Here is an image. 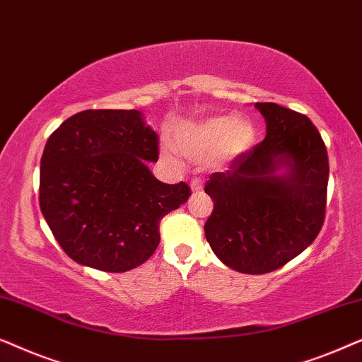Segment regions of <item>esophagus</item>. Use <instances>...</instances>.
Instances as JSON below:
<instances>
[{"label":"esophagus","instance_id":"obj_1","mask_svg":"<svg viewBox=\"0 0 362 362\" xmlns=\"http://www.w3.org/2000/svg\"><path fill=\"white\" fill-rule=\"evenodd\" d=\"M202 185H204V180H202V177H192L191 181L192 192H199L202 189Z\"/></svg>","mask_w":362,"mask_h":362}]
</instances>
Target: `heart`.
<instances>
[{
	"mask_svg": "<svg viewBox=\"0 0 362 362\" xmlns=\"http://www.w3.org/2000/svg\"><path fill=\"white\" fill-rule=\"evenodd\" d=\"M255 140V130L245 118L212 117L187 125L177 132L176 141L185 155L204 160L214 153L217 160H230L249 150Z\"/></svg>",
	"mask_w": 362,
	"mask_h": 362,
	"instance_id": "b5f03b06",
	"label": "heart"
}]
</instances>
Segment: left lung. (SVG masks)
<instances>
[{
	"instance_id": "8db88e82",
	"label": "left lung",
	"mask_w": 362,
	"mask_h": 362,
	"mask_svg": "<svg viewBox=\"0 0 362 362\" xmlns=\"http://www.w3.org/2000/svg\"><path fill=\"white\" fill-rule=\"evenodd\" d=\"M255 107L265 118L267 135L237 155L226 173L209 176L204 191L214 209L204 232L227 267L262 275L288 264L320 234L329 165L308 117L272 102ZM279 167L289 171L276 177Z\"/></svg>"
}]
</instances>
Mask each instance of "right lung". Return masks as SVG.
Listing matches in <instances>:
<instances>
[{
  "instance_id": "1",
  "label": "right lung",
  "mask_w": 362,
  "mask_h": 362,
  "mask_svg": "<svg viewBox=\"0 0 362 362\" xmlns=\"http://www.w3.org/2000/svg\"><path fill=\"white\" fill-rule=\"evenodd\" d=\"M160 138L138 110H83L49 136L39 206L62 250L102 272L136 269L160 244V222L189 199L186 182L148 170Z\"/></svg>"
}]
</instances>
